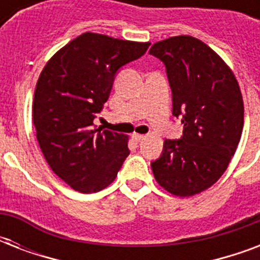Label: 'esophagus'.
<instances>
[{
    "mask_svg": "<svg viewBox=\"0 0 260 260\" xmlns=\"http://www.w3.org/2000/svg\"><path fill=\"white\" fill-rule=\"evenodd\" d=\"M144 138H146L144 135H140V134H134V135H132V139H134V140L136 143H140V142H142V140H144Z\"/></svg>",
    "mask_w": 260,
    "mask_h": 260,
    "instance_id": "esophagus-1",
    "label": "esophagus"
}]
</instances>
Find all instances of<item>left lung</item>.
<instances>
[{
	"label": "left lung",
	"instance_id": "1",
	"mask_svg": "<svg viewBox=\"0 0 260 260\" xmlns=\"http://www.w3.org/2000/svg\"><path fill=\"white\" fill-rule=\"evenodd\" d=\"M150 54L166 66L173 116L183 124L179 140H165L152 173L173 196L191 197L214 185L236 152L244 125L242 91L231 67L200 39L173 36L155 43Z\"/></svg>",
	"mask_w": 260,
	"mask_h": 260
}]
</instances>
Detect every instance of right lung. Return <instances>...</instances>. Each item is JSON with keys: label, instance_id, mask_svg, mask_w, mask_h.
Returning a JSON list of instances; mask_svg holds the SVG:
<instances>
[{"label": "right lung", "instance_id": "add662e5", "mask_svg": "<svg viewBox=\"0 0 260 260\" xmlns=\"http://www.w3.org/2000/svg\"><path fill=\"white\" fill-rule=\"evenodd\" d=\"M151 43L86 32L46 63L35 89L32 121L48 166L79 193H97L116 179L129 155L124 134L94 128L120 67Z\"/></svg>", "mask_w": 260, "mask_h": 260}]
</instances>
